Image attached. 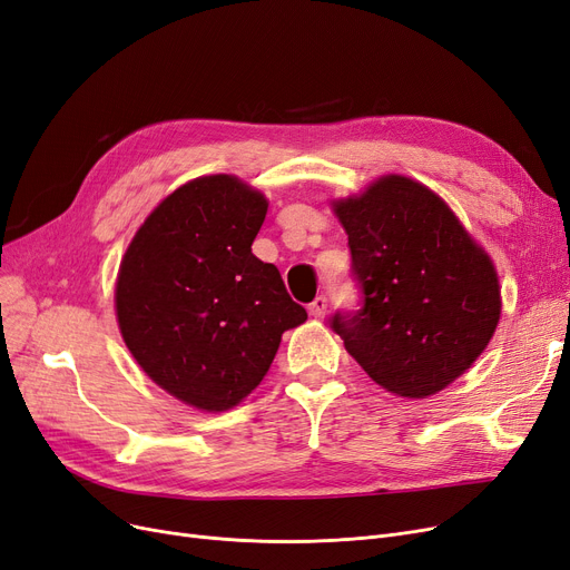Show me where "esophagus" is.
<instances>
[{"mask_svg": "<svg viewBox=\"0 0 570 570\" xmlns=\"http://www.w3.org/2000/svg\"><path fill=\"white\" fill-rule=\"evenodd\" d=\"M308 313H311V317H315V321H323L325 313H327V299L323 297V294H321V297H315V299L311 302Z\"/></svg>", "mask_w": 570, "mask_h": 570, "instance_id": "34e87169", "label": "esophagus"}]
</instances>
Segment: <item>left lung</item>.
<instances>
[{
    "instance_id": "1",
    "label": "left lung",
    "mask_w": 570,
    "mask_h": 570,
    "mask_svg": "<svg viewBox=\"0 0 570 570\" xmlns=\"http://www.w3.org/2000/svg\"><path fill=\"white\" fill-rule=\"evenodd\" d=\"M334 213L348 234L362 306L336 311L332 330L385 391L435 395L470 370L495 332L491 257L435 191L402 175L334 200Z\"/></svg>"
}]
</instances>
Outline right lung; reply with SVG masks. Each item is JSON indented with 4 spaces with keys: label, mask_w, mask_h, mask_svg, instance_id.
Returning a JSON list of instances; mask_svg holds the SVG:
<instances>
[{
    "label": "right lung",
    "mask_w": 570,
    "mask_h": 570,
    "mask_svg": "<svg viewBox=\"0 0 570 570\" xmlns=\"http://www.w3.org/2000/svg\"><path fill=\"white\" fill-rule=\"evenodd\" d=\"M268 203L234 175L175 189L130 240L117 321L145 374L185 404L224 412L253 393L306 308L253 255Z\"/></svg>",
    "instance_id": "1"
}]
</instances>
